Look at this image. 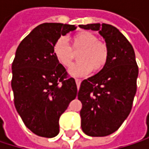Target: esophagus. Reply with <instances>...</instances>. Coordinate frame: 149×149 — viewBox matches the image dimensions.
Wrapping results in <instances>:
<instances>
[{
    "instance_id": "obj_1",
    "label": "esophagus",
    "mask_w": 149,
    "mask_h": 149,
    "mask_svg": "<svg viewBox=\"0 0 149 149\" xmlns=\"http://www.w3.org/2000/svg\"><path fill=\"white\" fill-rule=\"evenodd\" d=\"M75 81H76V84H77V88H79V86H80V84H81L82 80H81V79H79V78H76V79H75Z\"/></svg>"
}]
</instances>
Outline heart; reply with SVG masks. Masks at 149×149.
Masks as SVG:
<instances>
[{"mask_svg":"<svg viewBox=\"0 0 149 149\" xmlns=\"http://www.w3.org/2000/svg\"><path fill=\"white\" fill-rule=\"evenodd\" d=\"M72 47L65 37L56 40L52 52L57 60L65 67H69L78 52L79 60L72 65L69 70L72 76H84L91 71L98 72L106 66L109 58V49L107 44L98 41V38L87 31L76 33L72 37Z\"/></svg>","mask_w":149,"mask_h":149,"instance_id":"1","label":"heart"}]
</instances>
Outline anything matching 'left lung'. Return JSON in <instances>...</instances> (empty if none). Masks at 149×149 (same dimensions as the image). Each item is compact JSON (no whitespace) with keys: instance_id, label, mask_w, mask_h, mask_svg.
I'll list each match as a JSON object with an SVG mask.
<instances>
[{"instance_id":"obj_1","label":"left lung","mask_w":149,"mask_h":149,"mask_svg":"<svg viewBox=\"0 0 149 149\" xmlns=\"http://www.w3.org/2000/svg\"><path fill=\"white\" fill-rule=\"evenodd\" d=\"M79 26L99 31L109 49L106 66L84 79L77 93L82 103V130L90 136H106L121 127L132 109L139 72L134 48L111 25L97 23Z\"/></svg>"}]
</instances>
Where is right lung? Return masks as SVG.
<instances>
[{
  "label": "right lung",
  "mask_w": 149,
  "mask_h": 149,
  "mask_svg": "<svg viewBox=\"0 0 149 149\" xmlns=\"http://www.w3.org/2000/svg\"><path fill=\"white\" fill-rule=\"evenodd\" d=\"M75 29L74 25L41 24L16 50L11 81L15 106L26 127L39 136L59 133V117L77 97L75 79L52 52L56 40Z\"/></svg>",
  "instance_id": "add662e5"
}]
</instances>
